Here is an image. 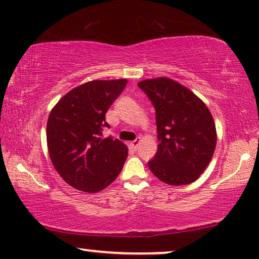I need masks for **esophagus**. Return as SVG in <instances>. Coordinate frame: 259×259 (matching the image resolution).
<instances>
[{"label":"esophagus","instance_id":"esophagus-1","mask_svg":"<svg viewBox=\"0 0 259 259\" xmlns=\"http://www.w3.org/2000/svg\"><path fill=\"white\" fill-rule=\"evenodd\" d=\"M140 143H141V141H140V138H138V140H135L133 142H130L129 145L133 149H137V147H138V145H140Z\"/></svg>","mask_w":259,"mask_h":259}]
</instances>
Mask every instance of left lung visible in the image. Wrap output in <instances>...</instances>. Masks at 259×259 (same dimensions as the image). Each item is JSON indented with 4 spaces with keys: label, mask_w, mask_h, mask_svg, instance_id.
Wrapping results in <instances>:
<instances>
[{
    "label": "left lung",
    "mask_w": 259,
    "mask_h": 259,
    "mask_svg": "<svg viewBox=\"0 0 259 259\" xmlns=\"http://www.w3.org/2000/svg\"><path fill=\"white\" fill-rule=\"evenodd\" d=\"M138 87L156 110L158 150L148 163L151 172L176 187L198 180L211 162L217 143L209 108L190 89L171 78L143 79Z\"/></svg>",
    "instance_id": "left-lung-1"
}]
</instances>
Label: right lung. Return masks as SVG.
I'll list each match as a JSON object with an SVG mask.
<instances>
[{
  "label": "right lung",
  "instance_id": "add662e5",
  "mask_svg": "<svg viewBox=\"0 0 259 259\" xmlns=\"http://www.w3.org/2000/svg\"><path fill=\"white\" fill-rule=\"evenodd\" d=\"M128 79H94L71 89L50 111L47 122L49 157L70 187L98 192L114 182L128 156L123 142L102 138L108 109Z\"/></svg>",
  "mask_w": 259,
  "mask_h": 259
}]
</instances>
